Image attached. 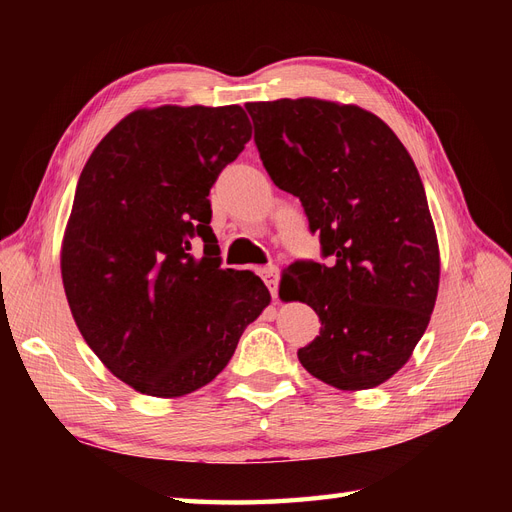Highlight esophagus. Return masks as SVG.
I'll return each mask as SVG.
<instances>
[{
	"mask_svg": "<svg viewBox=\"0 0 512 512\" xmlns=\"http://www.w3.org/2000/svg\"><path fill=\"white\" fill-rule=\"evenodd\" d=\"M260 277L265 280L267 288L271 290V294L275 297L277 284H280V271H277V267H265V269H260Z\"/></svg>",
	"mask_w": 512,
	"mask_h": 512,
	"instance_id": "obj_1",
	"label": "esophagus"
}]
</instances>
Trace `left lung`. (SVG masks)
<instances>
[{
	"label": "left lung",
	"instance_id": "1",
	"mask_svg": "<svg viewBox=\"0 0 512 512\" xmlns=\"http://www.w3.org/2000/svg\"><path fill=\"white\" fill-rule=\"evenodd\" d=\"M277 188L297 196L322 256L294 262L280 297L314 307L322 327L301 365L339 391H365L408 363L440 286V250L421 175L395 132L356 104L247 102Z\"/></svg>",
	"mask_w": 512,
	"mask_h": 512
}]
</instances>
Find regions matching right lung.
Here are the masks:
<instances>
[{"mask_svg": "<svg viewBox=\"0 0 512 512\" xmlns=\"http://www.w3.org/2000/svg\"><path fill=\"white\" fill-rule=\"evenodd\" d=\"M250 138L239 104L138 108L79 177L61 280L87 346L138 393L170 399L209 384L271 303L258 275L220 269L209 226L211 185Z\"/></svg>", "mask_w": 512, "mask_h": 512, "instance_id": "1", "label": "right lung"}]
</instances>
